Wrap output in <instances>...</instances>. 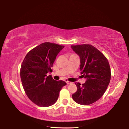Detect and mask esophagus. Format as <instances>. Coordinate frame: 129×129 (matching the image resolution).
Masks as SVG:
<instances>
[{
    "instance_id": "esophagus-1",
    "label": "esophagus",
    "mask_w": 129,
    "mask_h": 129,
    "mask_svg": "<svg viewBox=\"0 0 129 129\" xmlns=\"http://www.w3.org/2000/svg\"><path fill=\"white\" fill-rule=\"evenodd\" d=\"M66 82L67 83V84H68V85H69V84H71L72 83V82H70V81H67Z\"/></svg>"
}]
</instances>
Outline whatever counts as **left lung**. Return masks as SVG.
Listing matches in <instances>:
<instances>
[{"instance_id":"1","label":"left lung","mask_w":129,"mask_h":129,"mask_svg":"<svg viewBox=\"0 0 129 129\" xmlns=\"http://www.w3.org/2000/svg\"><path fill=\"white\" fill-rule=\"evenodd\" d=\"M71 48L80 57V70L86 80L82 85L75 83L77 90L72 94V98L78 104H91L103 95L110 82L111 72L108 60L91 45H71Z\"/></svg>"}]
</instances>
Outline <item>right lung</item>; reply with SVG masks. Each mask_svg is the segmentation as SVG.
Instances as JSON below:
<instances>
[{
    "label": "right lung",
    "mask_w": 129,
    "mask_h": 129,
    "mask_svg": "<svg viewBox=\"0 0 129 129\" xmlns=\"http://www.w3.org/2000/svg\"><path fill=\"white\" fill-rule=\"evenodd\" d=\"M64 46L45 42L30 51L25 56L20 69L23 88L30 101L41 107L53 105L67 83L56 81L47 73L52 71L56 56Z\"/></svg>",
    "instance_id": "right-lung-1"
}]
</instances>
